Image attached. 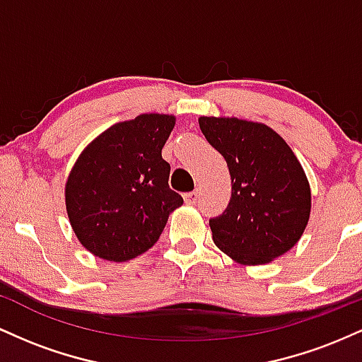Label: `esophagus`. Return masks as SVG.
Segmentation results:
<instances>
[{
    "label": "esophagus",
    "instance_id": "esophagus-1",
    "mask_svg": "<svg viewBox=\"0 0 362 362\" xmlns=\"http://www.w3.org/2000/svg\"><path fill=\"white\" fill-rule=\"evenodd\" d=\"M184 199H185L187 204H195V202H197V199H199V190H192V192H187L184 195Z\"/></svg>",
    "mask_w": 362,
    "mask_h": 362
}]
</instances>
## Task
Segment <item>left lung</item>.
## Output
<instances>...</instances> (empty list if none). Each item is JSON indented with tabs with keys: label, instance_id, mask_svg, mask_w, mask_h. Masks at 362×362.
Wrapping results in <instances>:
<instances>
[{
	"label": "left lung",
	"instance_id": "obj_1",
	"mask_svg": "<svg viewBox=\"0 0 362 362\" xmlns=\"http://www.w3.org/2000/svg\"><path fill=\"white\" fill-rule=\"evenodd\" d=\"M199 127L231 175L230 204L209 219L216 247L248 265L291 250L308 224L311 192L286 141L265 124L235 117H201Z\"/></svg>",
	"mask_w": 362,
	"mask_h": 362
}]
</instances>
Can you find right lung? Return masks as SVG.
I'll return each mask as SVG.
<instances>
[{"label":"right lung","mask_w":362,"mask_h":362,"mask_svg":"<svg viewBox=\"0 0 362 362\" xmlns=\"http://www.w3.org/2000/svg\"><path fill=\"white\" fill-rule=\"evenodd\" d=\"M175 117L143 114L103 131L81 153L66 184V209L86 250L134 259L158 242L168 214L184 204L170 189L161 149Z\"/></svg>","instance_id":"add662e5"}]
</instances>
